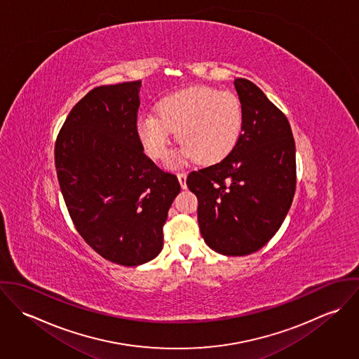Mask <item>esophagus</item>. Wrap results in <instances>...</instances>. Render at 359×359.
Instances as JSON below:
<instances>
[{"label": "esophagus", "mask_w": 359, "mask_h": 359, "mask_svg": "<svg viewBox=\"0 0 359 359\" xmlns=\"http://www.w3.org/2000/svg\"><path fill=\"white\" fill-rule=\"evenodd\" d=\"M177 177H178V181L181 184L182 189H185L187 188V172H178Z\"/></svg>", "instance_id": "obj_1"}]
</instances>
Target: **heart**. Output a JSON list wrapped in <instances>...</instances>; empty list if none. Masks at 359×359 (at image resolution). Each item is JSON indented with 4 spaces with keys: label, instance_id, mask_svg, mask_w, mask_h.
<instances>
[{
    "label": "heart",
    "instance_id": "b5f03b06",
    "mask_svg": "<svg viewBox=\"0 0 359 359\" xmlns=\"http://www.w3.org/2000/svg\"><path fill=\"white\" fill-rule=\"evenodd\" d=\"M156 111L157 116L147 113L137 123L138 138L154 160L168 156L172 133H177L185 157L214 164L235 149L243 131L239 97L210 86L172 93L157 103Z\"/></svg>",
    "mask_w": 359,
    "mask_h": 359
}]
</instances>
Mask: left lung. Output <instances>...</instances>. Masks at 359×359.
<instances>
[{
    "instance_id": "8db88e82",
    "label": "left lung",
    "mask_w": 359,
    "mask_h": 359,
    "mask_svg": "<svg viewBox=\"0 0 359 359\" xmlns=\"http://www.w3.org/2000/svg\"><path fill=\"white\" fill-rule=\"evenodd\" d=\"M245 121L235 149L191 171L198 221L208 248L224 256L259 250L280 228L296 192V144L287 117L255 83L236 79Z\"/></svg>"
}]
</instances>
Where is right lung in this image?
Segmentation results:
<instances>
[{"label": "right lung", "mask_w": 359, "mask_h": 359, "mask_svg": "<svg viewBox=\"0 0 359 359\" xmlns=\"http://www.w3.org/2000/svg\"><path fill=\"white\" fill-rule=\"evenodd\" d=\"M141 81L101 86L73 106L55 141V167L70 218L104 259L135 266L163 249L178 178L144 154L137 134Z\"/></svg>", "instance_id": "1"}]
</instances>
